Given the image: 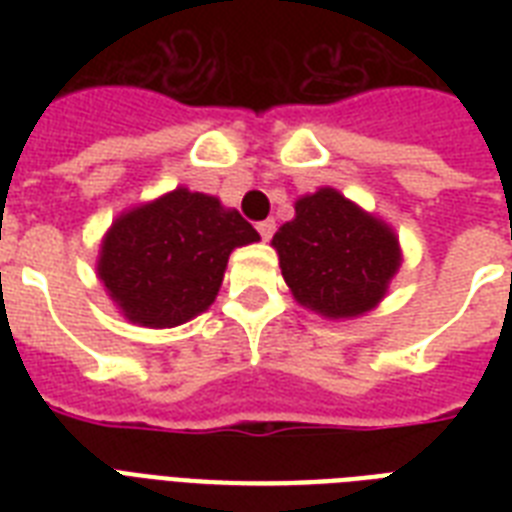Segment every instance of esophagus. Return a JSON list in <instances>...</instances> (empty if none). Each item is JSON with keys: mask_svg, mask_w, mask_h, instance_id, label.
<instances>
[{"mask_svg": "<svg viewBox=\"0 0 512 512\" xmlns=\"http://www.w3.org/2000/svg\"><path fill=\"white\" fill-rule=\"evenodd\" d=\"M257 231H260V236H263V241H268L276 233V220H263V223H257Z\"/></svg>", "mask_w": 512, "mask_h": 512, "instance_id": "1", "label": "esophagus"}]
</instances>
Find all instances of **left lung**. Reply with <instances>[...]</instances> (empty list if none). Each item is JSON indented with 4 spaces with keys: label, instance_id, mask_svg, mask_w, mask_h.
<instances>
[{
    "label": "left lung",
    "instance_id": "8db88e82",
    "mask_svg": "<svg viewBox=\"0 0 512 512\" xmlns=\"http://www.w3.org/2000/svg\"><path fill=\"white\" fill-rule=\"evenodd\" d=\"M271 244L297 303L327 319L372 311L401 265L393 228L335 188L297 199L295 220Z\"/></svg>",
    "mask_w": 512,
    "mask_h": 512
}]
</instances>
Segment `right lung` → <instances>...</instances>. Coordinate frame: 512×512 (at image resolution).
Listing matches in <instances>:
<instances>
[{"instance_id":"obj_1","label":"right lung","mask_w":512,"mask_h":512,"mask_svg":"<svg viewBox=\"0 0 512 512\" xmlns=\"http://www.w3.org/2000/svg\"><path fill=\"white\" fill-rule=\"evenodd\" d=\"M257 239L236 209L175 188L116 217L100 244L98 276L124 319L177 327L215 303L231 252Z\"/></svg>"}]
</instances>
